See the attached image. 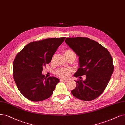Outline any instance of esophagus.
Returning <instances> with one entry per match:
<instances>
[{"mask_svg": "<svg viewBox=\"0 0 125 125\" xmlns=\"http://www.w3.org/2000/svg\"><path fill=\"white\" fill-rule=\"evenodd\" d=\"M60 80V82H67L68 81L67 79H61Z\"/></svg>", "mask_w": 125, "mask_h": 125, "instance_id": "esophagus-1", "label": "esophagus"}]
</instances>
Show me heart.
I'll return each instance as SVG.
<instances>
[{
	"label": "heart",
	"mask_w": 125,
	"mask_h": 125,
	"mask_svg": "<svg viewBox=\"0 0 125 125\" xmlns=\"http://www.w3.org/2000/svg\"><path fill=\"white\" fill-rule=\"evenodd\" d=\"M63 54L64 57L66 58V59L71 57H73L75 59L76 57V54L74 51L71 49H67L64 50L63 52ZM70 70L67 68H58L55 72V75L58 77L62 78H65L68 77L70 76Z\"/></svg>",
	"instance_id": "obj_1"
}]
</instances>
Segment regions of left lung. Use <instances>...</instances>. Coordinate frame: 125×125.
I'll use <instances>...</instances> for the list:
<instances>
[{
  "label": "left lung",
  "mask_w": 125,
  "mask_h": 125,
  "mask_svg": "<svg viewBox=\"0 0 125 125\" xmlns=\"http://www.w3.org/2000/svg\"><path fill=\"white\" fill-rule=\"evenodd\" d=\"M65 42L79 56V68L76 77L86 76V80H75L76 87L71 92L83 101L97 98L105 90L114 71L112 56L105 47L84 37L67 38Z\"/></svg>",
  "instance_id": "left-lung-1"
}]
</instances>
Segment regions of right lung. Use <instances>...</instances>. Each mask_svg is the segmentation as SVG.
<instances>
[{
  "label": "right lung",
  "mask_w": 125,
  "mask_h": 125,
  "mask_svg": "<svg viewBox=\"0 0 125 125\" xmlns=\"http://www.w3.org/2000/svg\"><path fill=\"white\" fill-rule=\"evenodd\" d=\"M66 37L51 38L27 44L16 55L13 63V76L19 90L32 101H41L53 94L59 79L45 77L43 67L52 60Z\"/></svg>",
  "instance_id": "right-lung-1"
}]
</instances>
